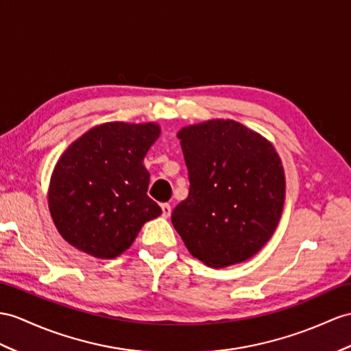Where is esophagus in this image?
I'll return each instance as SVG.
<instances>
[{
    "mask_svg": "<svg viewBox=\"0 0 351 351\" xmlns=\"http://www.w3.org/2000/svg\"><path fill=\"white\" fill-rule=\"evenodd\" d=\"M162 216L164 217H169L171 216V205L169 204H162Z\"/></svg>",
    "mask_w": 351,
    "mask_h": 351,
    "instance_id": "obj_1",
    "label": "esophagus"
}]
</instances>
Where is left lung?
I'll use <instances>...</instances> for the list:
<instances>
[{
    "mask_svg": "<svg viewBox=\"0 0 351 351\" xmlns=\"http://www.w3.org/2000/svg\"><path fill=\"white\" fill-rule=\"evenodd\" d=\"M177 138L191 187L171 221L187 250L213 268L250 259L283 213L286 177L276 147L230 119L184 126Z\"/></svg>",
    "mask_w": 351,
    "mask_h": 351,
    "instance_id": "8db88e82",
    "label": "left lung"
}]
</instances>
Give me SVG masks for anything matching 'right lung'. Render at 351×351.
Returning a JSON list of instances; mask_svg holds the SVG:
<instances>
[{
    "mask_svg": "<svg viewBox=\"0 0 351 351\" xmlns=\"http://www.w3.org/2000/svg\"><path fill=\"white\" fill-rule=\"evenodd\" d=\"M160 135L155 122H107L84 132L50 177V216L64 240L98 259L121 256L146 221L160 216L147 196L144 156Z\"/></svg>",
    "mask_w": 351,
    "mask_h": 351,
    "instance_id": "obj_1",
    "label": "right lung"
}]
</instances>
